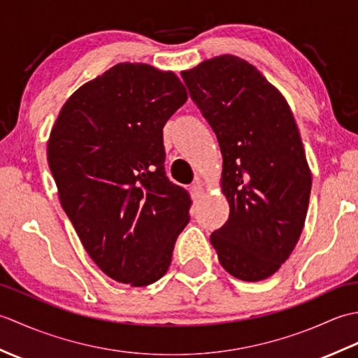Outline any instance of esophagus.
I'll return each mask as SVG.
<instances>
[{
  "instance_id": "esophagus-1",
  "label": "esophagus",
  "mask_w": 358,
  "mask_h": 358,
  "mask_svg": "<svg viewBox=\"0 0 358 358\" xmlns=\"http://www.w3.org/2000/svg\"><path fill=\"white\" fill-rule=\"evenodd\" d=\"M191 189H192V194H194L195 199H201V196L204 195V187H203V183L199 178L194 181V185L191 186Z\"/></svg>"
}]
</instances>
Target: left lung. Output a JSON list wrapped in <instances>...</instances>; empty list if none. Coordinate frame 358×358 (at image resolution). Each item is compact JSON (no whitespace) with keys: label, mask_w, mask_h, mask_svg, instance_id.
<instances>
[{"label":"left lung","mask_w":358,"mask_h":358,"mask_svg":"<svg viewBox=\"0 0 358 358\" xmlns=\"http://www.w3.org/2000/svg\"><path fill=\"white\" fill-rule=\"evenodd\" d=\"M181 77L223 155L229 218L212 232V246L235 278H268L300 238L313 186L292 112L283 95L238 57H215Z\"/></svg>","instance_id":"obj_1"}]
</instances>
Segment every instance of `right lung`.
I'll use <instances>...</instances> for the list:
<instances>
[{"label": "right lung", "mask_w": 358, "mask_h": 358, "mask_svg": "<svg viewBox=\"0 0 358 358\" xmlns=\"http://www.w3.org/2000/svg\"><path fill=\"white\" fill-rule=\"evenodd\" d=\"M187 100L172 72L120 63L63 106L48 144L62 206L90 258L118 283L167 272L191 195L166 177L163 127Z\"/></svg>", "instance_id": "obj_1"}]
</instances>
